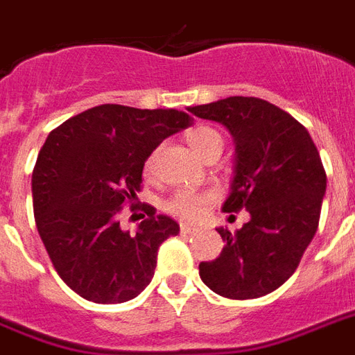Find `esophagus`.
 Returning a JSON list of instances; mask_svg holds the SVG:
<instances>
[{
    "label": "esophagus",
    "instance_id": "34e87169",
    "mask_svg": "<svg viewBox=\"0 0 355 355\" xmlns=\"http://www.w3.org/2000/svg\"><path fill=\"white\" fill-rule=\"evenodd\" d=\"M180 230H181V233H194V232H196V227L189 226V224H181Z\"/></svg>",
    "mask_w": 355,
    "mask_h": 355
}]
</instances>
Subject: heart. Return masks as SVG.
<instances>
[{"mask_svg": "<svg viewBox=\"0 0 355 355\" xmlns=\"http://www.w3.org/2000/svg\"><path fill=\"white\" fill-rule=\"evenodd\" d=\"M187 142L198 157L203 159L211 152H220L224 148V139L216 129L209 128V125H196L187 133ZM153 159L146 163V170H152ZM211 200V194H200V192L183 191L174 194V198L168 202V211L174 215L187 218V220H196L202 207Z\"/></svg>", "mask_w": 355, "mask_h": 355, "instance_id": "b5f03b06", "label": "heart"}]
</instances>
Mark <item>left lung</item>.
Listing matches in <instances>:
<instances>
[{
  "mask_svg": "<svg viewBox=\"0 0 355 355\" xmlns=\"http://www.w3.org/2000/svg\"><path fill=\"white\" fill-rule=\"evenodd\" d=\"M189 112L222 123L233 137V178L222 211L250 213L235 233L216 227L224 248L200 263V277L232 300L268 295L295 274L317 233L326 194L317 146L289 112L259 98L232 96Z\"/></svg>",
  "mask_w": 355,
  "mask_h": 355,
  "instance_id": "8db88e82",
  "label": "left lung"
}]
</instances>
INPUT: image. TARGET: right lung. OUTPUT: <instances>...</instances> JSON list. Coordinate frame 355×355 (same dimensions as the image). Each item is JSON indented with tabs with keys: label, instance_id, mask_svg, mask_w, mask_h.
<instances>
[{
	"label": "right lung",
	"instance_id": "obj_1",
	"mask_svg": "<svg viewBox=\"0 0 355 355\" xmlns=\"http://www.w3.org/2000/svg\"><path fill=\"white\" fill-rule=\"evenodd\" d=\"M175 109L98 105L53 129L33 170V211L38 235L60 279L85 300L122 304L152 282L159 246L180 224L155 215L123 232L116 213L140 192L153 150L191 128Z\"/></svg>",
	"mask_w": 355,
	"mask_h": 355
}]
</instances>
